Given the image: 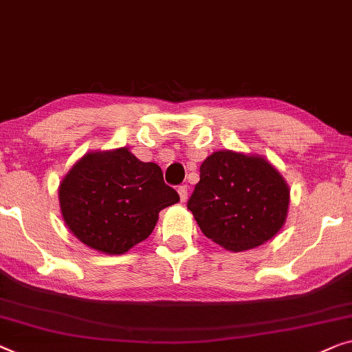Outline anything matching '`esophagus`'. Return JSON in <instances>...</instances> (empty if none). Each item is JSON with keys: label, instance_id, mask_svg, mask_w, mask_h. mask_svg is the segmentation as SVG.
Instances as JSON below:
<instances>
[{"label": "esophagus", "instance_id": "34e87169", "mask_svg": "<svg viewBox=\"0 0 352 352\" xmlns=\"http://www.w3.org/2000/svg\"><path fill=\"white\" fill-rule=\"evenodd\" d=\"M177 192H179V197H181V201H186L187 200V186L182 184L177 187Z\"/></svg>", "mask_w": 352, "mask_h": 352}]
</instances>
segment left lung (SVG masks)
Wrapping results in <instances>:
<instances>
[{
  "label": "left lung",
  "instance_id": "8db88e82",
  "mask_svg": "<svg viewBox=\"0 0 352 352\" xmlns=\"http://www.w3.org/2000/svg\"><path fill=\"white\" fill-rule=\"evenodd\" d=\"M289 187L262 157L214 152L200 166L187 208L203 235L228 251L261 246L281 230Z\"/></svg>",
  "mask_w": 352,
  "mask_h": 352
}]
</instances>
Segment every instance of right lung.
Returning a JSON list of instances; mask_svg holds the SVG:
<instances>
[{
  "mask_svg": "<svg viewBox=\"0 0 352 352\" xmlns=\"http://www.w3.org/2000/svg\"><path fill=\"white\" fill-rule=\"evenodd\" d=\"M60 208L69 230L106 254H124L154 230L159 212L179 201L157 164L122 147L87 154L60 184Z\"/></svg>",
  "mask_w": 352,
  "mask_h": 352,
  "instance_id": "obj_1",
  "label": "right lung"
}]
</instances>
